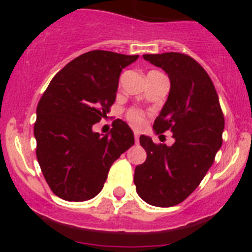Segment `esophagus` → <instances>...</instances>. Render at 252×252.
Listing matches in <instances>:
<instances>
[{
	"mask_svg": "<svg viewBox=\"0 0 252 252\" xmlns=\"http://www.w3.org/2000/svg\"><path fill=\"white\" fill-rule=\"evenodd\" d=\"M133 136H135V141H136V142H139V139H140L139 133H137V132H135V135H133Z\"/></svg>",
	"mask_w": 252,
	"mask_h": 252,
	"instance_id": "34e87169",
	"label": "esophagus"
}]
</instances>
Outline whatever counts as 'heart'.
<instances>
[{
	"mask_svg": "<svg viewBox=\"0 0 252 252\" xmlns=\"http://www.w3.org/2000/svg\"><path fill=\"white\" fill-rule=\"evenodd\" d=\"M127 120L132 126L135 127H141L144 122H145V119H144V113L139 110H128L127 112Z\"/></svg>",
	"mask_w": 252,
	"mask_h": 252,
	"instance_id": "1",
	"label": "heart"
}]
</instances>
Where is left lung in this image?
Returning <instances> with one entry per match:
<instances>
[{
  "label": "left lung",
  "instance_id": "left-lung-1",
  "mask_svg": "<svg viewBox=\"0 0 252 252\" xmlns=\"http://www.w3.org/2000/svg\"><path fill=\"white\" fill-rule=\"evenodd\" d=\"M142 57L170 79L168 99L154 131L170 130L175 142L154 144L141 135L140 144L148 157L135 169L133 182L146 203L171 207L192 194L212 166L222 145L224 117L211 78L193 58L173 51Z\"/></svg>",
  "mask_w": 252,
  "mask_h": 252
}]
</instances>
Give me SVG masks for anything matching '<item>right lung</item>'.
Instances as JSON below:
<instances>
[{
	"mask_svg": "<svg viewBox=\"0 0 252 252\" xmlns=\"http://www.w3.org/2000/svg\"><path fill=\"white\" fill-rule=\"evenodd\" d=\"M139 55L106 50L84 53L51 79L36 108V158L55 195L69 202L95 197L115 160L133 145L126 122L110 135L93 131L116 99L120 74Z\"/></svg>",
	"mask_w": 252,
	"mask_h": 252,
	"instance_id": "obj_1",
	"label": "right lung"
}]
</instances>
